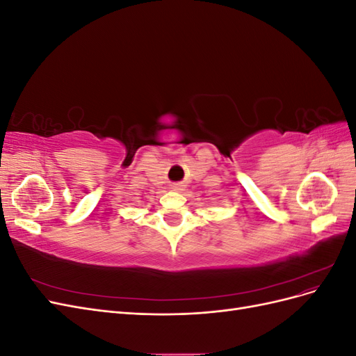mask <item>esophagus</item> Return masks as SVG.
<instances>
[{"instance_id":"obj_1","label":"esophagus","mask_w":356,"mask_h":356,"mask_svg":"<svg viewBox=\"0 0 356 356\" xmlns=\"http://www.w3.org/2000/svg\"><path fill=\"white\" fill-rule=\"evenodd\" d=\"M172 190H174V191H182V190H184V186L179 184V182H177V184H172Z\"/></svg>"}]
</instances>
